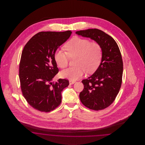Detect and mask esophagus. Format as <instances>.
I'll use <instances>...</instances> for the list:
<instances>
[{
    "mask_svg": "<svg viewBox=\"0 0 145 145\" xmlns=\"http://www.w3.org/2000/svg\"><path fill=\"white\" fill-rule=\"evenodd\" d=\"M75 83H76V82L73 81V80H70L69 81V83L70 85H72V84H74Z\"/></svg>",
    "mask_w": 145,
    "mask_h": 145,
    "instance_id": "obj_1",
    "label": "esophagus"
}]
</instances>
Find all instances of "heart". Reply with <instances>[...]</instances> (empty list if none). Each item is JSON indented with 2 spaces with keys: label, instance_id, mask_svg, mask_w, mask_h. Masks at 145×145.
Listing matches in <instances>:
<instances>
[{
  "label": "heart",
  "instance_id": "b5f03b06",
  "mask_svg": "<svg viewBox=\"0 0 145 145\" xmlns=\"http://www.w3.org/2000/svg\"><path fill=\"white\" fill-rule=\"evenodd\" d=\"M66 52L57 50L54 57L57 65L64 69L68 66L69 57L75 56V67L62 71L63 78L76 80L81 78L85 71L88 73L93 72L98 67L102 58V48L96 42L88 39L74 37L65 45Z\"/></svg>",
  "mask_w": 145,
  "mask_h": 145
}]
</instances>
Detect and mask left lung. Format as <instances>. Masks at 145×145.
<instances>
[{"label": "left lung", "mask_w": 145, "mask_h": 145, "mask_svg": "<svg viewBox=\"0 0 145 145\" xmlns=\"http://www.w3.org/2000/svg\"><path fill=\"white\" fill-rule=\"evenodd\" d=\"M76 33L98 42L102 48L101 62L92 76L82 80L84 88L79 98L90 109L103 110L115 101L122 84L123 68L120 49L114 39L101 30L89 29Z\"/></svg>", "instance_id": "obj_1"}]
</instances>
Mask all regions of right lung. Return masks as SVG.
Instances as JSON below:
<instances>
[{
    "label": "right lung",
    "mask_w": 145,
    "mask_h": 145,
    "mask_svg": "<svg viewBox=\"0 0 145 145\" xmlns=\"http://www.w3.org/2000/svg\"><path fill=\"white\" fill-rule=\"evenodd\" d=\"M72 31H42L25 45L20 63L19 76L22 93L29 104L37 110L48 112L61 102V92L69 81L53 79L59 72L54 55L69 39Z\"/></svg>",
    "instance_id": "add662e5"
}]
</instances>
